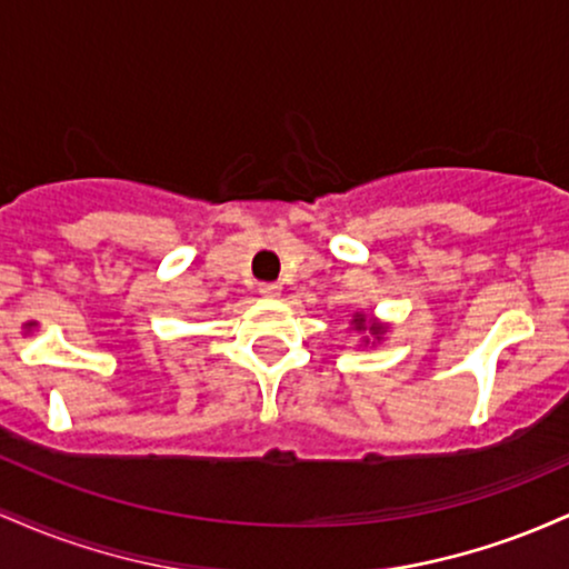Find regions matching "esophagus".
I'll use <instances>...</instances> for the list:
<instances>
[{
    "instance_id": "esophagus-1",
    "label": "esophagus",
    "mask_w": 569,
    "mask_h": 569,
    "mask_svg": "<svg viewBox=\"0 0 569 569\" xmlns=\"http://www.w3.org/2000/svg\"><path fill=\"white\" fill-rule=\"evenodd\" d=\"M259 293H262V297L276 299L280 293V286L278 283H259Z\"/></svg>"
}]
</instances>
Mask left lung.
<instances>
[{"label": "left lung", "instance_id": "1", "mask_svg": "<svg viewBox=\"0 0 569 569\" xmlns=\"http://www.w3.org/2000/svg\"><path fill=\"white\" fill-rule=\"evenodd\" d=\"M352 323H356V331H367L369 329V335H375L377 339H380V335L385 331L382 323H375V321L367 323V316H361V312H356V316H352Z\"/></svg>", "mask_w": 569, "mask_h": 569}]
</instances>
